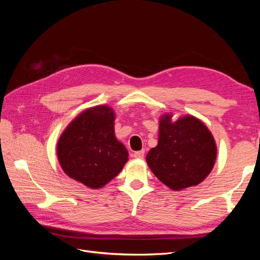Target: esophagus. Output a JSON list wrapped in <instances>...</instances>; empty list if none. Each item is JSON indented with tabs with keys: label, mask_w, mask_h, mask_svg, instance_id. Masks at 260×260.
<instances>
[{
	"label": "esophagus",
	"mask_w": 260,
	"mask_h": 260,
	"mask_svg": "<svg viewBox=\"0 0 260 260\" xmlns=\"http://www.w3.org/2000/svg\"><path fill=\"white\" fill-rule=\"evenodd\" d=\"M144 149H142V151H138V152H135V154H133V156L136 157L137 159H142L144 157Z\"/></svg>",
	"instance_id": "esophagus-1"
}]
</instances>
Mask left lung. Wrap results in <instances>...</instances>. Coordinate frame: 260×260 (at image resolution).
I'll return each mask as SVG.
<instances>
[{
    "mask_svg": "<svg viewBox=\"0 0 260 260\" xmlns=\"http://www.w3.org/2000/svg\"><path fill=\"white\" fill-rule=\"evenodd\" d=\"M217 145L211 132L192 115L172 121V114L160 116L158 143L149 149L146 162L153 174L174 191L195 186L211 172Z\"/></svg>",
    "mask_w": 260,
    "mask_h": 260,
    "instance_id": "obj_1",
    "label": "left lung"
}]
</instances>
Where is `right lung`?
Here are the masks:
<instances>
[{
	"label": "right lung",
	"mask_w": 260,
	"mask_h": 260,
	"mask_svg": "<svg viewBox=\"0 0 260 260\" xmlns=\"http://www.w3.org/2000/svg\"><path fill=\"white\" fill-rule=\"evenodd\" d=\"M56 151L62 171L90 188L103 187L119 175L129 156L115 136V112L108 105L78 115L62 131Z\"/></svg>",
	"instance_id": "right-lung-1"
}]
</instances>
